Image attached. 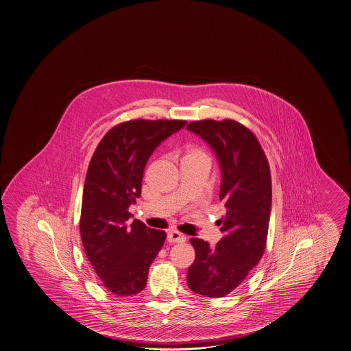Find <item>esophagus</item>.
Returning <instances> with one entry per match:
<instances>
[{"label":"esophagus","mask_w":351,"mask_h":351,"mask_svg":"<svg viewBox=\"0 0 351 351\" xmlns=\"http://www.w3.org/2000/svg\"><path fill=\"white\" fill-rule=\"evenodd\" d=\"M186 236H183L178 230H169L168 232V242L177 243V242H186Z\"/></svg>","instance_id":"esophagus-1"}]
</instances>
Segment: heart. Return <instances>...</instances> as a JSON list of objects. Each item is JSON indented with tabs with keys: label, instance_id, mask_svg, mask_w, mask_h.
I'll use <instances>...</instances> for the list:
<instances>
[{
	"label": "heart",
	"instance_id": "obj_1",
	"mask_svg": "<svg viewBox=\"0 0 351 351\" xmlns=\"http://www.w3.org/2000/svg\"><path fill=\"white\" fill-rule=\"evenodd\" d=\"M189 158H204V159H208L206 154L201 150V149H199V147H195V146L187 147V150L184 152L183 159H189Z\"/></svg>",
	"mask_w": 351,
	"mask_h": 351
}]
</instances>
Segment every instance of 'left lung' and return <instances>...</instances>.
I'll return each instance as SVG.
<instances>
[{
    "label": "left lung",
    "instance_id": "left-lung-1",
    "mask_svg": "<svg viewBox=\"0 0 351 351\" xmlns=\"http://www.w3.org/2000/svg\"><path fill=\"white\" fill-rule=\"evenodd\" d=\"M187 130L215 154L221 173L219 197L227 209L219 221L224 236L217 246L191 239L196 258L187 271V285L195 293L223 298L240 286L265 250L271 171L258 138L237 121H192Z\"/></svg>",
    "mask_w": 351,
    "mask_h": 351
}]
</instances>
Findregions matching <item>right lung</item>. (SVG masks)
<instances>
[{
  "label": "right lung",
  "mask_w": 351,
  "mask_h": 351,
  "mask_svg": "<svg viewBox=\"0 0 351 351\" xmlns=\"http://www.w3.org/2000/svg\"><path fill=\"white\" fill-rule=\"evenodd\" d=\"M184 121H125L101 140L86 176L80 237L90 265L114 295L130 296L145 289L151 263L165 232L130 221V209L141 197L146 162L161 142Z\"/></svg>",
  "instance_id": "obj_1"
}]
</instances>
